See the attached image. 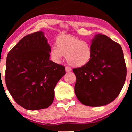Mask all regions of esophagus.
Wrapping results in <instances>:
<instances>
[{
	"instance_id": "obj_1",
	"label": "esophagus",
	"mask_w": 132,
	"mask_h": 132,
	"mask_svg": "<svg viewBox=\"0 0 132 132\" xmlns=\"http://www.w3.org/2000/svg\"><path fill=\"white\" fill-rule=\"evenodd\" d=\"M65 71L67 73H68V72H70L71 71V68L69 67H65Z\"/></svg>"
}]
</instances>
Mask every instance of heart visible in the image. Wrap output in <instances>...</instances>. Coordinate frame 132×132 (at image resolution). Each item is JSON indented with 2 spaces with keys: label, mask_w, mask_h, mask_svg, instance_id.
I'll use <instances>...</instances> for the list:
<instances>
[{
  "label": "heart",
  "mask_w": 132,
  "mask_h": 132,
  "mask_svg": "<svg viewBox=\"0 0 132 132\" xmlns=\"http://www.w3.org/2000/svg\"><path fill=\"white\" fill-rule=\"evenodd\" d=\"M56 47H52L50 55L56 63H60L64 56H67L68 64L76 68L82 67L89 64L93 57L91 45L86 41L72 37L62 35L56 40Z\"/></svg>",
  "instance_id": "heart-1"
}]
</instances>
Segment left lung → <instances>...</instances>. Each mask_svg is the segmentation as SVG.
<instances>
[{"instance_id":"1","label":"left lung","mask_w":132,"mask_h":132,"mask_svg":"<svg viewBox=\"0 0 132 132\" xmlns=\"http://www.w3.org/2000/svg\"><path fill=\"white\" fill-rule=\"evenodd\" d=\"M93 56L89 64L74 68L75 92L85 106L99 107L113 102L121 91L127 70L121 47L105 35L91 39Z\"/></svg>"}]
</instances>
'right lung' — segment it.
<instances>
[{"instance_id":"add662e5","label":"right lung","mask_w":132,"mask_h":132,"mask_svg":"<svg viewBox=\"0 0 132 132\" xmlns=\"http://www.w3.org/2000/svg\"><path fill=\"white\" fill-rule=\"evenodd\" d=\"M50 46L42 31L23 37L9 52L6 87L16 103L28 110L51 105L55 88L65 75V67L50 60Z\"/></svg>"}]
</instances>
